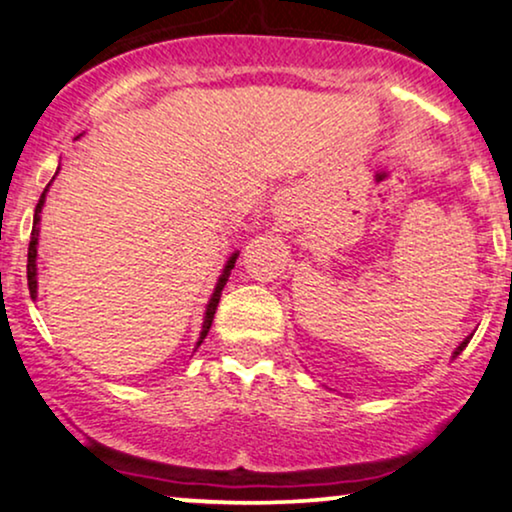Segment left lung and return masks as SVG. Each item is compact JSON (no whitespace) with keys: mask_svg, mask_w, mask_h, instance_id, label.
Masks as SVG:
<instances>
[{"mask_svg":"<svg viewBox=\"0 0 512 512\" xmlns=\"http://www.w3.org/2000/svg\"><path fill=\"white\" fill-rule=\"evenodd\" d=\"M470 338H472V335H468V338H465V340L461 342V345H458V347L454 349V359L458 357V354H461V352H463V349H465V347H468V342H470Z\"/></svg>","mask_w":512,"mask_h":512,"instance_id":"8db88e82","label":"left lung"}]
</instances>
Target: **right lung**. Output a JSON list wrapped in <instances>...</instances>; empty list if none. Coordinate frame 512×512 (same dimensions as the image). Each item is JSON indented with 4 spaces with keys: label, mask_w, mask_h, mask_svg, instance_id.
<instances>
[{
    "label": "right lung",
    "mask_w": 512,
    "mask_h": 512,
    "mask_svg": "<svg viewBox=\"0 0 512 512\" xmlns=\"http://www.w3.org/2000/svg\"><path fill=\"white\" fill-rule=\"evenodd\" d=\"M82 137V134H80ZM77 137V139H80ZM54 181V179H51ZM51 181L47 184V189L42 191L40 196V203H37L35 208V217H32V234H30V245H28V288H30V297L35 300L37 297V243H40V219H42V208H44V200H47V191L51 186ZM238 260V252H231V257L226 260L222 274L217 278V286L212 290L210 300H208V307H205V316H203V331H200V338L196 342V347H200V342L205 340V335H208L210 326H212V319H215V312H217V304H219V297H222V290L226 286V281H229L231 276V269H234V264Z\"/></svg>",
    "instance_id": "obj_1"
}]
</instances>
